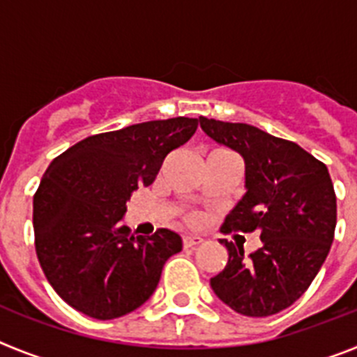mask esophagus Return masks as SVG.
<instances>
[{
    "mask_svg": "<svg viewBox=\"0 0 357 357\" xmlns=\"http://www.w3.org/2000/svg\"><path fill=\"white\" fill-rule=\"evenodd\" d=\"M202 241H204V239H202L200 236H195V234H188V236H184V239H182V243H184L185 248L197 247V245H200Z\"/></svg>",
    "mask_w": 357,
    "mask_h": 357,
    "instance_id": "34e87169",
    "label": "esophagus"
}]
</instances>
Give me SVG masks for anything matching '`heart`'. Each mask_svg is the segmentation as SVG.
<instances>
[{
    "mask_svg": "<svg viewBox=\"0 0 357 357\" xmlns=\"http://www.w3.org/2000/svg\"><path fill=\"white\" fill-rule=\"evenodd\" d=\"M188 222L189 223H197L198 222V214H195V213L188 214Z\"/></svg>",
    "mask_w": 357,
    "mask_h": 357,
    "instance_id": "b5f03b06",
    "label": "heart"
}]
</instances>
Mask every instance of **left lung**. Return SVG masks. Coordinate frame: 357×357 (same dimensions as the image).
<instances>
[{
    "label": "left lung",
    "mask_w": 357,
    "mask_h": 357,
    "mask_svg": "<svg viewBox=\"0 0 357 357\" xmlns=\"http://www.w3.org/2000/svg\"><path fill=\"white\" fill-rule=\"evenodd\" d=\"M202 130L245 159L247 193L225 218L223 234L259 232L263 247L220 239L229 250L211 288L245 317H270L304 295L326 261L336 229V195L327 166L293 141L247 123L200 116Z\"/></svg>",
    "instance_id": "obj_1"
}]
</instances>
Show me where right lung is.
Returning <instances> with one entry per match:
<instances>
[{
	"mask_svg": "<svg viewBox=\"0 0 357 357\" xmlns=\"http://www.w3.org/2000/svg\"><path fill=\"white\" fill-rule=\"evenodd\" d=\"M197 127L182 116L137 123L89 135L52 160L33 195V232L40 268L66 304L112 320L155 291L164 263L182 250L181 236H134L121 220L130 195L155 181Z\"/></svg>",
	"mask_w": 357,
	"mask_h": 357,
	"instance_id": "1",
	"label": "right lung"
}]
</instances>
